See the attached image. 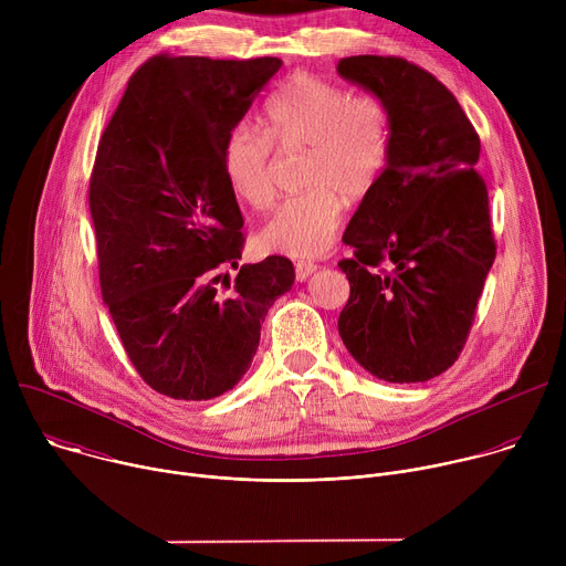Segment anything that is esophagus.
I'll use <instances>...</instances> for the list:
<instances>
[{
	"label": "esophagus",
	"instance_id": "obj_1",
	"mask_svg": "<svg viewBox=\"0 0 566 566\" xmlns=\"http://www.w3.org/2000/svg\"><path fill=\"white\" fill-rule=\"evenodd\" d=\"M315 269H317V264L306 262V260H300V262L295 264V280H297V282H304L311 273H315Z\"/></svg>",
	"mask_w": 566,
	"mask_h": 566
}]
</instances>
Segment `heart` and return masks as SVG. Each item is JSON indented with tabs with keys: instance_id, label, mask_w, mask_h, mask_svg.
<instances>
[{
	"instance_id": "b5f03b06",
	"label": "heart",
	"mask_w": 566,
	"mask_h": 566,
	"mask_svg": "<svg viewBox=\"0 0 566 566\" xmlns=\"http://www.w3.org/2000/svg\"><path fill=\"white\" fill-rule=\"evenodd\" d=\"M394 136V116L378 94L313 73H297L266 103L262 132L239 123L221 143V170L232 197L264 208L273 199V149H304V190L282 201L258 232L262 251L317 258L336 241L345 203L380 179Z\"/></svg>"
}]
</instances>
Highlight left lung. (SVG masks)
<instances>
[{
    "mask_svg": "<svg viewBox=\"0 0 566 566\" xmlns=\"http://www.w3.org/2000/svg\"><path fill=\"white\" fill-rule=\"evenodd\" d=\"M338 73L394 116L387 166L343 234L354 258L338 262L352 286L338 332L376 378L423 382L459 358L497 253L479 136L448 87L408 60L352 55Z\"/></svg>",
    "mask_w": 566,
    "mask_h": 566,
    "instance_id": "obj_1",
    "label": "left lung"
}]
</instances>
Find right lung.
I'll return each mask as SVG.
<instances>
[{
  "mask_svg": "<svg viewBox=\"0 0 566 566\" xmlns=\"http://www.w3.org/2000/svg\"><path fill=\"white\" fill-rule=\"evenodd\" d=\"M280 66L154 55L98 143L90 210L103 302L140 378L177 400L239 382L271 304L295 280L282 255L239 266L244 217L221 170L228 129ZM226 268L240 271L228 285Z\"/></svg>",
  "mask_w": 566,
  "mask_h": 566,
  "instance_id": "add662e5",
  "label": "right lung"
}]
</instances>
